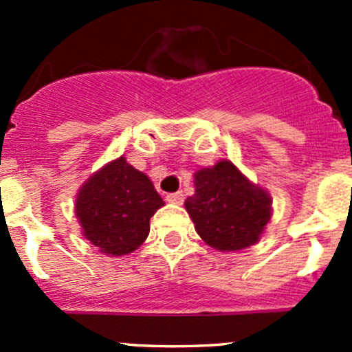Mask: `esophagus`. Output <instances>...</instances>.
Here are the masks:
<instances>
[{"label": "esophagus", "mask_w": 352, "mask_h": 352, "mask_svg": "<svg viewBox=\"0 0 352 352\" xmlns=\"http://www.w3.org/2000/svg\"><path fill=\"white\" fill-rule=\"evenodd\" d=\"M166 201L172 202V204H182L184 194L182 192H170V194H166Z\"/></svg>", "instance_id": "esophagus-1"}]
</instances>
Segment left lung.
Masks as SVG:
<instances>
[{
    "label": "left lung",
    "mask_w": 352,
    "mask_h": 352,
    "mask_svg": "<svg viewBox=\"0 0 352 352\" xmlns=\"http://www.w3.org/2000/svg\"><path fill=\"white\" fill-rule=\"evenodd\" d=\"M196 190L186 209L197 235L219 252L257 243L272 216L267 190L252 184L230 160L194 173Z\"/></svg>",
    "instance_id": "obj_1"
}]
</instances>
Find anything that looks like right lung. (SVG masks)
Returning a JSON list of instances; mask_svg holds the SVG:
<instances>
[{"mask_svg": "<svg viewBox=\"0 0 352 352\" xmlns=\"http://www.w3.org/2000/svg\"><path fill=\"white\" fill-rule=\"evenodd\" d=\"M163 204L148 175L120 156L81 186L74 212L85 239L116 257L131 254L148 239L150 218Z\"/></svg>", "mask_w": 352, "mask_h": 352, "instance_id": "1", "label": "right lung"}]
</instances>
